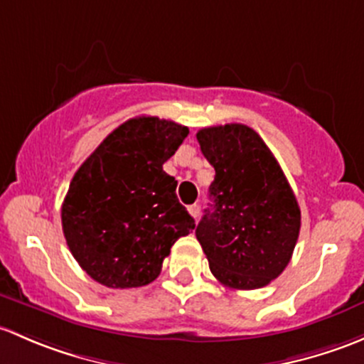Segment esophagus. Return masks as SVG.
I'll list each match as a JSON object with an SVG mask.
<instances>
[{"label": "esophagus", "instance_id": "esophagus-1", "mask_svg": "<svg viewBox=\"0 0 364 364\" xmlns=\"http://www.w3.org/2000/svg\"><path fill=\"white\" fill-rule=\"evenodd\" d=\"M187 210H189V213L194 217V219H198V217H200V205L194 203V205H191Z\"/></svg>", "mask_w": 364, "mask_h": 364}]
</instances>
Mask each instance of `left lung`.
<instances>
[{"label":"left lung","mask_w":364,"mask_h":364,"mask_svg":"<svg viewBox=\"0 0 364 364\" xmlns=\"http://www.w3.org/2000/svg\"><path fill=\"white\" fill-rule=\"evenodd\" d=\"M198 144L215 170L210 208L196 228L210 272L231 289L268 286L298 242V201L263 138L245 124L203 127Z\"/></svg>","instance_id":"left-lung-1"}]
</instances>
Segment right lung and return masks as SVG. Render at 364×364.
<instances>
[{
	"mask_svg": "<svg viewBox=\"0 0 364 364\" xmlns=\"http://www.w3.org/2000/svg\"><path fill=\"white\" fill-rule=\"evenodd\" d=\"M186 126L134 117L112 131L71 178L63 233L85 273L107 287L154 282L171 245L196 228L163 170Z\"/></svg>",
	"mask_w": 364,
	"mask_h": 364,
	"instance_id": "right-lung-1",
	"label": "right lung"
}]
</instances>
